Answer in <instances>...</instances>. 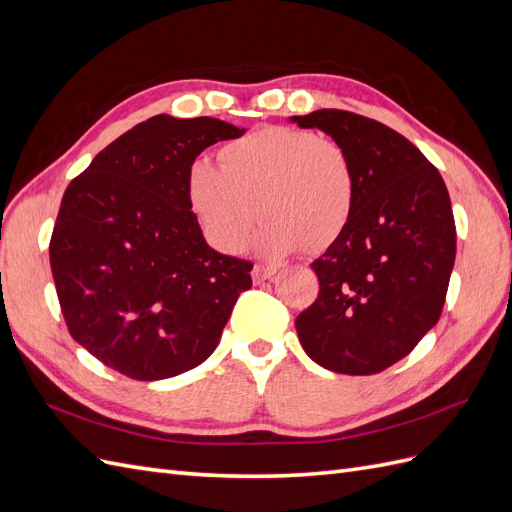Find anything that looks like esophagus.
<instances>
[{
    "instance_id": "obj_1",
    "label": "esophagus",
    "mask_w": 512,
    "mask_h": 512,
    "mask_svg": "<svg viewBox=\"0 0 512 512\" xmlns=\"http://www.w3.org/2000/svg\"><path fill=\"white\" fill-rule=\"evenodd\" d=\"M274 274H277V268H272V266H255L253 268V281L255 283H264V281H268V279H272Z\"/></svg>"
}]
</instances>
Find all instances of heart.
<instances>
[{"label":"heart","instance_id":"heart-1","mask_svg":"<svg viewBox=\"0 0 512 512\" xmlns=\"http://www.w3.org/2000/svg\"><path fill=\"white\" fill-rule=\"evenodd\" d=\"M220 166L196 160L186 199L207 242L238 253L259 216L257 253L281 259L320 253L342 238L357 199L352 162L342 144L313 131L264 127L218 151Z\"/></svg>","mask_w":512,"mask_h":512}]
</instances>
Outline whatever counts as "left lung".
<instances>
[{"instance_id":"8db88e82","label":"left lung","mask_w":512,"mask_h":512,"mask_svg":"<svg viewBox=\"0 0 512 512\" xmlns=\"http://www.w3.org/2000/svg\"><path fill=\"white\" fill-rule=\"evenodd\" d=\"M290 121L342 144L357 181L344 235L311 264L320 294L296 318L298 339L331 372H383L439 322L456 257L448 188L424 153L383 123L344 110Z\"/></svg>"}]
</instances>
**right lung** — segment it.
Returning <instances> with one entry per match:
<instances>
[{"label":"right lung","instance_id":"1","mask_svg":"<svg viewBox=\"0 0 512 512\" xmlns=\"http://www.w3.org/2000/svg\"><path fill=\"white\" fill-rule=\"evenodd\" d=\"M246 129L157 114L129 129L62 196L49 261L69 333L134 381H162L216 350L251 261L214 251L186 199V175Z\"/></svg>","mask_w":512,"mask_h":512}]
</instances>
